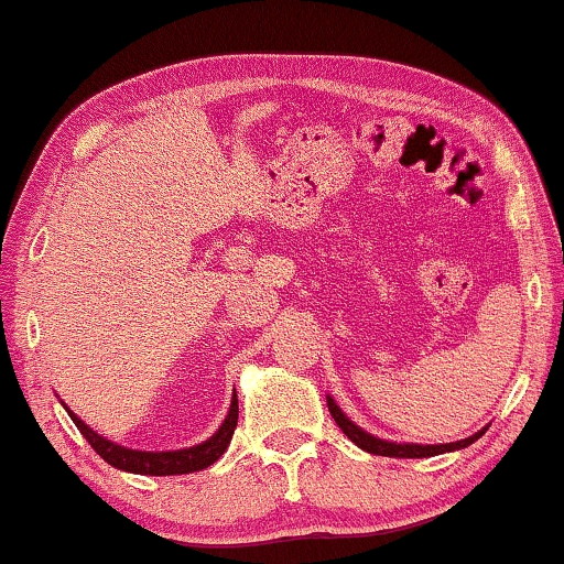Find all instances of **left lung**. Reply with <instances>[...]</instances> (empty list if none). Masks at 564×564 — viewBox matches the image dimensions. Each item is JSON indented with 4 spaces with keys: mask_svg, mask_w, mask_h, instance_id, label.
<instances>
[{
    "mask_svg": "<svg viewBox=\"0 0 564 564\" xmlns=\"http://www.w3.org/2000/svg\"><path fill=\"white\" fill-rule=\"evenodd\" d=\"M326 403H328V411L334 415V421L338 423V429L344 431L346 436L351 438L354 444L359 446V449H365L369 454H380V457H398V459H421V457H436V454H446V452H457V449H465V446L475 444L477 438H480L488 426L477 431V434L467 436V438H459V442H449V444H405V442H390V438H380L375 434H369L361 426H357L349 415H346L341 408L336 405V400L326 395Z\"/></svg>",
    "mask_w": 564,
    "mask_h": 564,
    "instance_id": "left-lung-1",
    "label": "left lung"
}]
</instances>
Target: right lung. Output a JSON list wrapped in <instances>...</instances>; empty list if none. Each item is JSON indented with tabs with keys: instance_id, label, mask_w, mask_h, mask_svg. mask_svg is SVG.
Segmentation results:
<instances>
[{
	"instance_id": "add662e5",
	"label": "right lung",
	"mask_w": 564,
	"mask_h": 564,
	"mask_svg": "<svg viewBox=\"0 0 564 564\" xmlns=\"http://www.w3.org/2000/svg\"><path fill=\"white\" fill-rule=\"evenodd\" d=\"M66 408V405H64ZM66 413L72 415L76 429L82 431V436L87 438L99 457H102L107 465L122 469V473H135V475H187L197 473V469L210 467L213 462L220 459V454L228 449L230 438H234L236 423H238V398H230V408L226 421L220 423L218 431L205 442L195 446H187V449H172V452H141V449H128V446H120L110 442V438L99 436L97 431H91L87 423H84L74 411Z\"/></svg>"
}]
</instances>
